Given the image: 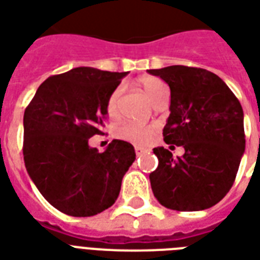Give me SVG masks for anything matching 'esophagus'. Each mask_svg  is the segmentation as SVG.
I'll list each match as a JSON object with an SVG mask.
<instances>
[{
    "mask_svg": "<svg viewBox=\"0 0 260 260\" xmlns=\"http://www.w3.org/2000/svg\"><path fill=\"white\" fill-rule=\"evenodd\" d=\"M143 151H145V149H143V147H139V146H135V153H136V155H140V154H142V153H143Z\"/></svg>",
    "mask_w": 260,
    "mask_h": 260,
    "instance_id": "esophagus-1",
    "label": "esophagus"
}]
</instances>
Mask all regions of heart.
I'll return each mask as SVG.
<instances>
[{
	"label": "heart",
	"mask_w": 260,
	"mask_h": 260,
	"mask_svg": "<svg viewBox=\"0 0 260 260\" xmlns=\"http://www.w3.org/2000/svg\"><path fill=\"white\" fill-rule=\"evenodd\" d=\"M140 88L143 89L145 95L150 99V102L154 101V98L158 96L159 92H162L167 89V85L164 82L161 81L159 78L155 77H145L139 80ZM121 96V88H115L113 93L107 101L106 105V111L107 115L110 118H115L118 115V101H120ZM154 134V126L153 125H145V124H138V122H125L121 126H118L117 129V136L122 140L131 142V143H135V145L143 146L147 145L150 139L153 138Z\"/></svg>",
	"instance_id": "heart-1"
}]
</instances>
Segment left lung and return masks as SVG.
Instances as JSON below:
<instances>
[{
  "label": "left lung",
  "instance_id": "obj_1",
  "mask_svg": "<svg viewBox=\"0 0 260 260\" xmlns=\"http://www.w3.org/2000/svg\"><path fill=\"white\" fill-rule=\"evenodd\" d=\"M171 89V106L162 135L164 147L153 151L158 167L150 174L154 197L175 211L211 208L229 193L245 150L243 107L222 78L205 69L168 66L149 70Z\"/></svg>",
  "mask_w": 260,
  "mask_h": 260
}]
</instances>
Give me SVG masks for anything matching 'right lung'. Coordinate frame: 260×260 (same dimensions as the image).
<instances>
[{
	"mask_svg": "<svg viewBox=\"0 0 260 260\" xmlns=\"http://www.w3.org/2000/svg\"><path fill=\"white\" fill-rule=\"evenodd\" d=\"M126 73L76 67L38 86L24 110L23 157L30 178L52 207L70 216H93L110 208L134 146L114 139L103 153L89 146L101 135L106 105Z\"/></svg>",
	"mask_w": 260,
	"mask_h": 260,
	"instance_id": "add662e5",
	"label": "right lung"
}]
</instances>
